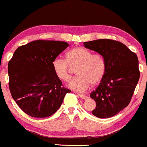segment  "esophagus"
<instances>
[{
  "label": "esophagus",
  "instance_id": "obj_1",
  "mask_svg": "<svg viewBox=\"0 0 147 147\" xmlns=\"http://www.w3.org/2000/svg\"><path fill=\"white\" fill-rule=\"evenodd\" d=\"M80 97L83 99H86L88 98V97L87 96V95H84V94H80Z\"/></svg>",
  "mask_w": 147,
  "mask_h": 147
}]
</instances>
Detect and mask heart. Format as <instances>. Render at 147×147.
I'll return each instance as SVG.
<instances>
[{
  "instance_id": "heart-1",
  "label": "heart",
  "mask_w": 147,
  "mask_h": 147,
  "mask_svg": "<svg viewBox=\"0 0 147 147\" xmlns=\"http://www.w3.org/2000/svg\"><path fill=\"white\" fill-rule=\"evenodd\" d=\"M52 66L55 75L59 80L67 82L71 78V69H76L78 76L71 80L69 87L79 92H83L90 84L101 82L105 72V62L98 54H92L84 47H76L65 54V60L56 58Z\"/></svg>"
}]
</instances>
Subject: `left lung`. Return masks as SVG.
<instances>
[{
	"label": "left lung",
	"mask_w": 147,
	"mask_h": 147,
	"mask_svg": "<svg viewBox=\"0 0 147 147\" xmlns=\"http://www.w3.org/2000/svg\"><path fill=\"white\" fill-rule=\"evenodd\" d=\"M84 46L99 53L105 62V75L90 94L96 103L92 114L101 119L111 117L130 103L140 78L139 59L117 40H95L84 42Z\"/></svg>",
	"instance_id": "left-lung-1"
}]
</instances>
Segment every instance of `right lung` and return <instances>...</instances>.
<instances>
[{"mask_svg":"<svg viewBox=\"0 0 147 147\" xmlns=\"http://www.w3.org/2000/svg\"><path fill=\"white\" fill-rule=\"evenodd\" d=\"M69 44L37 40L19 46L8 61V86L12 98L28 115L48 117L57 111L67 93L52 63Z\"/></svg>","mask_w":147,"mask_h":147,"instance_id":"obj_1","label":"right lung"}]
</instances>
